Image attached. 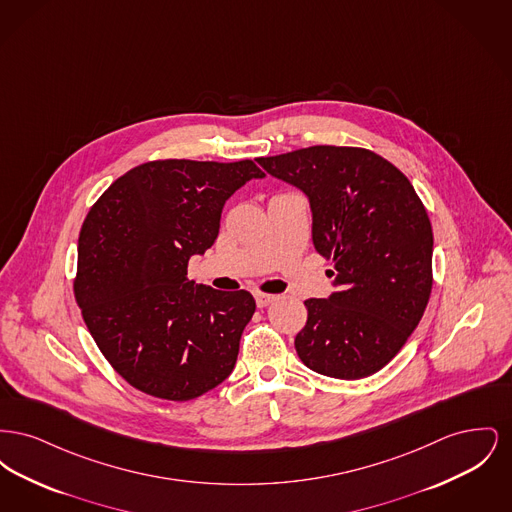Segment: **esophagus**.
Masks as SVG:
<instances>
[{"mask_svg":"<svg viewBox=\"0 0 512 512\" xmlns=\"http://www.w3.org/2000/svg\"><path fill=\"white\" fill-rule=\"evenodd\" d=\"M276 299V295H270V293H255V301H257V307H268L272 301Z\"/></svg>","mask_w":512,"mask_h":512,"instance_id":"34e87169","label":"esophagus"}]
</instances>
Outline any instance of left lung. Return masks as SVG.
I'll return each instance as SVG.
<instances>
[{"label":"left lung","instance_id":"obj_1","mask_svg":"<svg viewBox=\"0 0 512 512\" xmlns=\"http://www.w3.org/2000/svg\"><path fill=\"white\" fill-rule=\"evenodd\" d=\"M257 163L309 197L313 244L336 292L307 299L295 336L303 365L359 380L390 363L432 292L434 234L409 178L363 147L313 146Z\"/></svg>","mask_w":512,"mask_h":512}]
</instances>
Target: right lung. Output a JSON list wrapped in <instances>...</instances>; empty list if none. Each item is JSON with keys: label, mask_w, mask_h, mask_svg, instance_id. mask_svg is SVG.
I'll return each mask as SVG.
<instances>
[{"label": "right lung", "mask_w": 512, "mask_h": 512, "mask_svg": "<svg viewBox=\"0 0 512 512\" xmlns=\"http://www.w3.org/2000/svg\"><path fill=\"white\" fill-rule=\"evenodd\" d=\"M253 161H149L117 178L86 215L74 297L99 351L147 395L190 401L234 370L255 299L188 280L219 236L226 199Z\"/></svg>", "instance_id": "add662e5"}]
</instances>
